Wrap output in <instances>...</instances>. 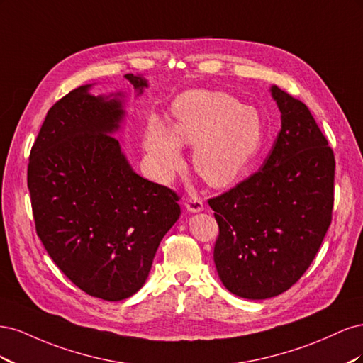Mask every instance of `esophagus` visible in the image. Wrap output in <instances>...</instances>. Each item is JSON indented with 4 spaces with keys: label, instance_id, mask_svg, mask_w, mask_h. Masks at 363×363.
<instances>
[{
    "label": "esophagus",
    "instance_id": "obj_1",
    "mask_svg": "<svg viewBox=\"0 0 363 363\" xmlns=\"http://www.w3.org/2000/svg\"><path fill=\"white\" fill-rule=\"evenodd\" d=\"M184 207H186V211L191 212V213H199V212L204 211L203 201L200 199H195V196H191V199H186Z\"/></svg>",
    "mask_w": 363,
    "mask_h": 363
}]
</instances>
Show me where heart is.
<instances>
[{
    "label": "heart",
    "instance_id": "1",
    "mask_svg": "<svg viewBox=\"0 0 363 363\" xmlns=\"http://www.w3.org/2000/svg\"><path fill=\"white\" fill-rule=\"evenodd\" d=\"M174 124L151 123L144 148L160 179L168 180L182 167L180 145L194 147L195 171L213 188L235 184L256 156L263 123L255 107L216 91H189L172 104Z\"/></svg>",
    "mask_w": 363,
    "mask_h": 363
}]
</instances>
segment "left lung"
Masks as SVG:
<instances>
[{
  "label": "left lung",
  "mask_w": 363,
  "mask_h": 363,
  "mask_svg": "<svg viewBox=\"0 0 363 363\" xmlns=\"http://www.w3.org/2000/svg\"><path fill=\"white\" fill-rule=\"evenodd\" d=\"M281 128L260 169L208 200L219 236L213 260L240 298L288 291L309 268L332 223L335 156L307 106L271 86Z\"/></svg>",
  "instance_id": "left-lung-1"
}]
</instances>
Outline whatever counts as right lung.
<instances>
[{"label":"right lung","instance_id":"add662e5","mask_svg":"<svg viewBox=\"0 0 363 363\" xmlns=\"http://www.w3.org/2000/svg\"><path fill=\"white\" fill-rule=\"evenodd\" d=\"M136 96L150 86L127 74ZM84 84L54 104L31 148L28 191L36 232L75 286L106 301L135 295L160 240L180 216L179 196L131 168L113 138L127 94Z\"/></svg>","mask_w":363,"mask_h":363}]
</instances>
